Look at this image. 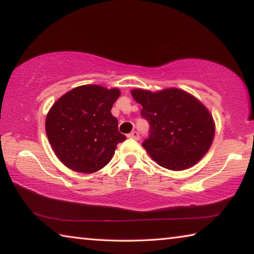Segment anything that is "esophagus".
<instances>
[{
    "instance_id": "1",
    "label": "esophagus",
    "mask_w": 254,
    "mask_h": 254,
    "mask_svg": "<svg viewBox=\"0 0 254 254\" xmlns=\"http://www.w3.org/2000/svg\"><path fill=\"white\" fill-rule=\"evenodd\" d=\"M127 136L130 137V139H134V140H139V139H140V135H139V133H137L136 131H133V132H131L130 134H128Z\"/></svg>"
}]
</instances>
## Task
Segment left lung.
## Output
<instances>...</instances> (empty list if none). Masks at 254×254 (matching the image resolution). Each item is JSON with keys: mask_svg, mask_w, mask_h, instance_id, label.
<instances>
[{"mask_svg": "<svg viewBox=\"0 0 254 254\" xmlns=\"http://www.w3.org/2000/svg\"><path fill=\"white\" fill-rule=\"evenodd\" d=\"M142 105L141 115L150 124V135L142 143L159 166L169 170H185L196 165L213 143L215 123L199 100L179 88L151 92L131 91Z\"/></svg>", "mask_w": 254, "mask_h": 254, "instance_id": "left-lung-1", "label": "left lung"}]
</instances>
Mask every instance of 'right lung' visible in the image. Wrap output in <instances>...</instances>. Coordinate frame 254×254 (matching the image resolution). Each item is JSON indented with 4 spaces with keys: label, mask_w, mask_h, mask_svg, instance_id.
Wrapping results in <instances>:
<instances>
[{
    "label": "right lung",
    "mask_w": 254,
    "mask_h": 254,
    "mask_svg": "<svg viewBox=\"0 0 254 254\" xmlns=\"http://www.w3.org/2000/svg\"><path fill=\"white\" fill-rule=\"evenodd\" d=\"M119 88L83 85L58 98L46 118V133L57 158L77 173H96L127 139L111 113Z\"/></svg>",
    "instance_id": "1"
}]
</instances>
